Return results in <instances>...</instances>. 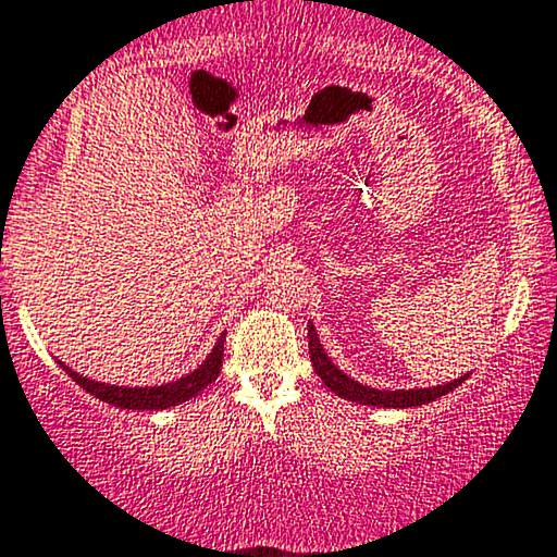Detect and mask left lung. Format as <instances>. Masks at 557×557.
I'll use <instances>...</instances> for the list:
<instances>
[{"label": "left lung", "mask_w": 557, "mask_h": 557, "mask_svg": "<svg viewBox=\"0 0 557 557\" xmlns=\"http://www.w3.org/2000/svg\"><path fill=\"white\" fill-rule=\"evenodd\" d=\"M308 351H311L313 370H315V375L323 380V385H326L329 391H334L339 398L355 400V404H362V406H380V408L424 406V404H432V400H436V398L447 396L449 391L457 388V385H462L468 380V375H462L447 385H436V388H417V391L370 388V385H362V383H357V380H351L349 375H344V372L329 360V355L323 351L321 342H319V334H315L313 323H308Z\"/></svg>", "instance_id": "1"}]
</instances>
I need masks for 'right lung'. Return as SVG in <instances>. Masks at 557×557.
Segmentation results:
<instances>
[{"label": "right lung", "instance_id": "obj_1", "mask_svg": "<svg viewBox=\"0 0 557 557\" xmlns=\"http://www.w3.org/2000/svg\"><path fill=\"white\" fill-rule=\"evenodd\" d=\"M223 339H226V331L221 334V339L215 342V347L206 357V362L200 368L189 372V375L174 380L166 385H151V388H125V385H108L97 383L74 372L72 368L59 362L63 370L69 372V377L76 380L84 391H89L91 396L104 400V404L117 406V408H136V411H161V408L185 404V400L195 398L197 393L206 391L210 383L218 377V372L223 368Z\"/></svg>", "mask_w": 557, "mask_h": 557}]
</instances>
